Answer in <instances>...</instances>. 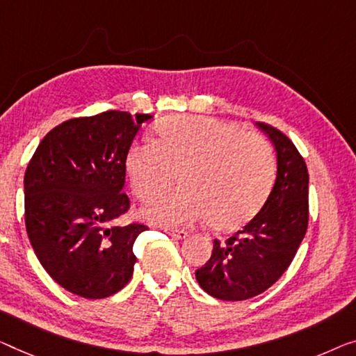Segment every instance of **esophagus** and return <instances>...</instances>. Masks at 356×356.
<instances>
[{
	"label": "esophagus",
	"mask_w": 356,
	"mask_h": 356,
	"mask_svg": "<svg viewBox=\"0 0 356 356\" xmlns=\"http://www.w3.org/2000/svg\"><path fill=\"white\" fill-rule=\"evenodd\" d=\"M164 232H166L168 235L177 238V240H185V238L188 236L187 232H185V230H179V229H164Z\"/></svg>",
	"instance_id": "obj_1"
}]
</instances>
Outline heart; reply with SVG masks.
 Masks as SVG:
<instances>
[{
  "label": "heart",
  "mask_w": 356,
  "mask_h": 356,
  "mask_svg": "<svg viewBox=\"0 0 356 356\" xmlns=\"http://www.w3.org/2000/svg\"><path fill=\"white\" fill-rule=\"evenodd\" d=\"M156 139L127 147L124 169L134 193L147 200L168 187L180 168L182 187L148 201L142 216L158 225L211 219L235 230L262 208L275 180L272 148L261 136L201 115H172L155 127Z\"/></svg>",
  "instance_id": "heart-1"
}]
</instances>
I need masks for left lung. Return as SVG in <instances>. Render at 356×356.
Segmentation results:
<instances>
[{"mask_svg":"<svg viewBox=\"0 0 356 356\" xmlns=\"http://www.w3.org/2000/svg\"><path fill=\"white\" fill-rule=\"evenodd\" d=\"M277 152V179L262 209L195 272L201 289L220 300H246L268 289L304 240L309 224V171L296 145L277 127L256 123Z\"/></svg>","mask_w":356,"mask_h":356,"instance_id":"8db88e82","label":"left lung"}]
</instances>
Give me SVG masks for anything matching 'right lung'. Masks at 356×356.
<instances>
[{"instance_id": "1", "label": "right lung", "mask_w": 356, "mask_h": 356, "mask_svg": "<svg viewBox=\"0 0 356 356\" xmlns=\"http://www.w3.org/2000/svg\"><path fill=\"white\" fill-rule=\"evenodd\" d=\"M152 115L129 111L73 118L46 134L24 177L25 225L51 278L86 299L129 283L132 245L145 225H116L129 209L124 156Z\"/></svg>"}]
</instances>
